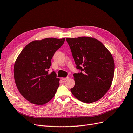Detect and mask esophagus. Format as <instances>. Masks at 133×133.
Listing matches in <instances>:
<instances>
[{
    "mask_svg": "<svg viewBox=\"0 0 133 133\" xmlns=\"http://www.w3.org/2000/svg\"><path fill=\"white\" fill-rule=\"evenodd\" d=\"M68 78H69V77H66V78H64V77H62V78H61L62 80H63V81L66 80V79H68Z\"/></svg>",
    "mask_w": 133,
    "mask_h": 133,
    "instance_id": "esophagus-1",
    "label": "esophagus"
}]
</instances>
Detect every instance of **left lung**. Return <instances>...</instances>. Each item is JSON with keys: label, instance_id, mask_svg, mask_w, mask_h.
Listing matches in <instances>:
<instances>
[{"label": "left lung", "instance_id": "1", "mask_svg": "<svg viewBox=\"0 0 133 133\" xmlns=\"http://www.w3.org/2000/svg\"><path fill=\"white\" fill-rule=\"evenodd\" d=\"M77 69L72 93L80 101L91 103L100 99L112 84L114 63L112 54L102 42L92 37L66 38Z\"/></svg>", "mask_w": 133, "mask_h": 133}]
</instances>
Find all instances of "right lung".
<instances>
[{"label": "right lung", "instance_id": "add662e5", "mask_svg": "<svg viewBox=\"0 0 133 133\" xmlns=\"http://www.w3.org/2000/svg\"><path fill=\"white\" fill-rule=\"evenodd\" d=\"M65 38H46L33 41L25 47L14 67L15 82L25 99L36 105H43L54 97L59 85L53 71L49 74L51 59L63 45Z\"/></svg>", "mask_w": 133, "mask_h": 133}]
</instances>
